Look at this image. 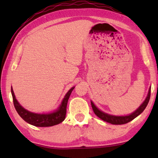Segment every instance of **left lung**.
I'll return each instance as SVG.
<instances>
[{
	"instance_id": "8db88e82",
	"label": "left lung",
	"mask_w": 158,
	"mask_h": 158,
	"mask_svg": "<svg viewBox=\"0 0 158 158\" xmlns=\"http://www.w3.org/2000/svg\"><path fill=\"white\" fill-rule=\"evenodd\" d=\"M150 91H151V88H150L149 90L148 96L142 104L138 108V109L136 110L135 112H133L132 114H130L129 116H112V115H109V114H107L106 113H103L101 111H100L98 108H96V106L94 105V103L91 101V106L92 109L94 110V112L95 114L103 121L106 122L108 123H110L111 124H127L131 121H132L134 118H135L137 116L139 115L140 114L142 113V111L145 109V108L147 106H148L149 101H150Z\"/></svg>"
}]
</instances>
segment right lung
Segmentation results:
<instances>
[{
  "mask_svg": "<svg viewBox=\"0 0 158 158\" xmlns=\"http://www.w3.org/2000/svg\"><path fill=\"white\" fill-rule=\"evenodd\" d=\"M75 87H73L67 93L64 98L62 100L61 105L60 106L59 109L57 111L51 114H38L30 112L21 106L19 103L17 101L16 97H15L14 90L11 88V94L13 97V101L15 109H16L17 113L19 116L23 118L25 122L29 124L34 125L35 127H52L54 125L58 124L62 122H63L66 116L67 111V105L68 101L70 97L71 93Z\"/></svg>",
  "mask_w": 158,
  "mask_h": 158,
  "instance_id": "add662e5",
  "label": "right lung"
}]
</instances>
